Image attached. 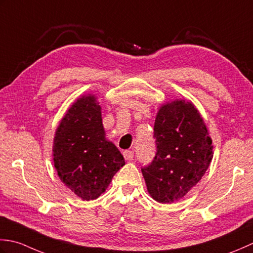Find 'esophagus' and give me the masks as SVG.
Returning <instances> with one entry per match:
<instances>
[{
  "instance_id": "obj_1",
  "label": "esophagus",
  "mask_w": 253,
  "mask_h": 253,
  "mask_svg": "<svg viewBox=\"0 0 253 253\" xmlns=\"http://www.w3.org/2000/svg\"><path fill=\"white\" fill-rule=\"evenodd\" d=\"M123 156H125L126 161L131 162V161H133L134 153H133V151H125V152H123Z\"/></svg>"
}]
</instances>
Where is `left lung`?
Listing matches in <instances>:
<instances>
[{"label": "left lung", "mask_w": 253, "mask_h": 253, "mask_svg": "<svg viewBox=\"0 0 253 253\" xmlns=\"http://www.w3.org/2000/svg\"><path fill=\"white\" fill-rule=\"evenodd\" d=\"M154 137L157 153L142 168L147 191L159 203H173L198 184L213 159V143L191 101L176 99L159 107Z\"/></svg>", "instance_id": "1"}]
</instances>
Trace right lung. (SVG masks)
Returning <instances> with one entry per match:
<instances>
[{"label":"right lung","mask_w":253,"mask_h":253,"mask_svg":"<svg viewBox=\"0 0 253 253\" xmlns=\"http://www.w3.org/2000/svg\"><path fill=\"white\" fill-rule=\"evenodd\" d=\"M60 180L83 201L106 191L125 158L106 138L98 97L83 95L70 106L56 127L52 145Z\"/></svg>","instance_id":"add662e5"}]
</instances>
